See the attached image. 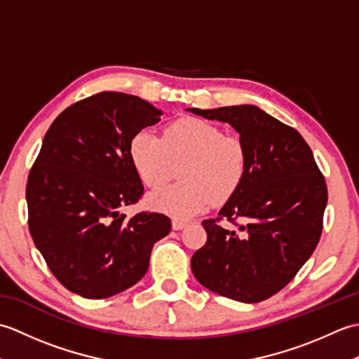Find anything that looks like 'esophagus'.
<instances>
[{
    "instance_id": "34e87169",
    "label": "esophagus",
    "mask_w": 359,
    "mask_h": 359,
    "mask_svg": "<svg viewBox=\"0 0 359 359\" xmlns=\"http://www.w3.org/2000/svg\"><path fill=\"white\" fill-rule=\"evenodd\" d=\"M187 224H188V220H185V219H179V217H174L172 219V228H174V230H182V228H184Z\"/></svg>"
}]
</instances>
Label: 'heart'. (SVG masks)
I'll return each instance as SVG.
<instances>
[{"instance_id":"obj_1","label":"heart","mask_w":359,"mask_h":359,"mask_svg":"<svg viewBox=\"0 0 359 359\" xmlns=\"http://www.w3.org/2000/svg\"><path fill=\"white\" fill-rule=\"evenodd\" d=\"M134 168L144 185L156 188L170 179L172 163L180 166L182 182L156 189L148 203L172 216L189 217L207 210L212 201H225L247 172V148L238 135L199 118H182L168 126L162 139L140 131L129 148Z\"/></svg>"}]
</instances>
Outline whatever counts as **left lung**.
Segmentation results:
<instances>
[{
    "mask_svg": "<svg viewBox=\"0 0 359 359\" xmlns=\"http://www.w3.org/2000/svg\"><path fill=\"white\" fill-rule=\"evenodd\" d=\"M188 111L230 123L248 156L245 177L219 217L202 222L207 243L191 257L193 273L220 296L261 302L284 288L318 245L327 205L324 175L302 135L255 104ZM220 218L244 224L231 231Z\"/></svg>",
    "mask_w": 359,
    "mask_h": 359,
    "instance_id": "obj_1",
    "label": "left lung"
}]
</instances>
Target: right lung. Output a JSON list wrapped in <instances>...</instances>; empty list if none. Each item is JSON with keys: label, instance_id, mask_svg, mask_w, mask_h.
Returning <instances> with one entry per match:
<instances>
[{"label": "right lung", "instance_id": "1", "mask_svg": "<svg viewBox=\"0 0 359 359\" xmlns=\"http://www.w3.org/2000/svg\"><path fill=\"white\" fill-rule=\"evenodd\" d=\"M160 116L140 97L100 93L66 108L44 135L26 187L29 231L72 293L104 299L133 287L171 231L160 212H120L143 194L131 142Z\"/></svg>", "mask_w": 359, "mask_h": 359}]
</instances>
